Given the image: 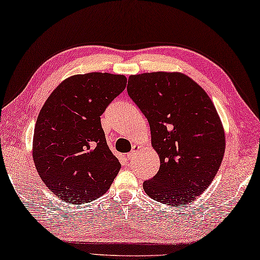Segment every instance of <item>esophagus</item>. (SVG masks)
<instances>
[{"label":"esophagus","mask_w":260,"mask_h":260,"mask_svg":"<svg viewBox=\"0 0 260 260\" xmlns=\"http://www.w3.org/2000/svg\"><path fill=\"white\" fill-rule=\"evenodd\" d=\"M139 150H140V145H139V144H134V145H133V150H132L131 152L127 153V158H128L129 160L134 159V158H135V155L138 154Z\"/></svg>","instance_id":"34e87169"}]
</instances>
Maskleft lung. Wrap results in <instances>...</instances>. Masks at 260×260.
<instances>
[{"instance_id":"8db88e82","label":"left lung","mask_w":260,"mask_h":260,"mask_svg":"<svg viewBox=\"0 0 260 260\" xmlns=\"http://www.w3.org/2000/svg\"><path fill=\"white\" fill-rule=\"evenodd\" d=\"M127 92L149 121L160 168L143 183L167 206L187 205L206 191L225 152L223 124L208 94L182 73L131 75Z\"/></svg>"}]
</instances>
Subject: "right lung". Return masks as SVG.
<instances>
[{"instance_id":"1","label":"right lung","mask_w":260,"mask_h":260,"mask_svg":"<svg viewBox=\"0 0 260 260\" xmlns=\"http://www.w3.org/2000/svg\"><path fill=\"white\" fill-rule=\"evenodd\" d=\"M124 75L88 73L66 78L37 117L32 159L42 181L72 205L109 190L120 162L107 144L100 116L124 91Z\"/></svg>"}]
</instances>
